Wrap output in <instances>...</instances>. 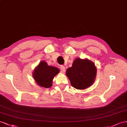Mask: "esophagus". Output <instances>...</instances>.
<instances>
[{"label": "esophagus", "mask_w": 127, "mask_h": 127, "mask_svg": "<svg viewBox=\"0 0 127 127\" xmlns=\"http://www.w3.org/2000/svg\"><path fill=\"white\" fill-rule=\"evenodd\" d=\"M60 69H61V72H62V73H64L65 71V67L63 65L60 66Z\"/></svg>", "instance_id": "34e87169"}]
</instances>
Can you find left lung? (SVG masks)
<instances>
[{
    "label": "left lung",
    "mask_w": 127,
    "mask_h": 127,
    "mask_svg": "<svg viewBox=\"0 0 127 127\" xmlns=\"http://www.w3.org/2000/svg\"><path fill=\"white\" fill-rule=\"evenodd\" d=\"M97 68L95 64L87 59H75L72 66L67 68L66 74L71 85L77 89H85L92 86L95 80Z\"/></svg>",
    "instance_id": "8db88e82"
}]
</instances>
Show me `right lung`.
I'll return each instance as SVG.
<instances>
[{"label":"right lung","instance_id":"obj_1","mask_svg":"<svg viewBox=\"0 0 127 127\" xmlns=\"http://www.w3.org/2000/svg\"><path fill=\"white\" fill-rule=\"evenodd\" d=\"M60 72L59 68L48 65L45 61H41L35 68L33 77L37 85L41 87L49 88L52 86L54 77Z\"/></svg>","mask_w":127,"mask_h":127}]
</instances>
